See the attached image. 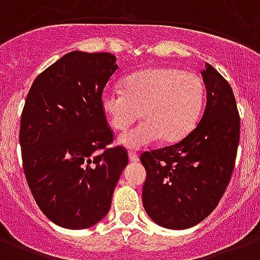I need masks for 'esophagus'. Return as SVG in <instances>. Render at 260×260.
<instances>
[{
    "label": "esophagus",
    "mask_w": 260,
    "mask_h": 260,
    "mask_svg": "<svg viewBox=\"0 0 260 260\" xmlns=\"http://www.w3.org/2000/svg\"><path fill=\"white\" fill-rule=\"evenodd\" d=\"M128 159H130L132 162H137V161L140 159V157H138V154L134 153V151H128Z\"/></svg>",
    "instance_id": "34e87169"
}]
</instances>
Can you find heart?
<instances>
[{
	"mask_svg": "<svg viewBox=\"0 0 260 260\" xmlns=\"http://www.w3.org/2000/svg\"><path fill=\"white\" fill-rule=\"evenodd\" d=\"M204 99V82L196 72L150 67L128 75L123 91H105L101 106L117 132L127 130L142 114L145 122L119 138L120 145L140 149L161 138L170 143L185 138L200 119Z\"/></svg>",
	"mask_w": 260,
	"mask_h": 260,
	"instance_id": "obj_1",
	"label": "heart"
}]
</instances>
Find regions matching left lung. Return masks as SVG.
Masks as SVG:
<instances>
[{"label":"left lung","instance_id":"8db88e82","mask_svg":"<svg viewBox=\"0 0 260 260\" xmlns=\"http://www.w3.org/2000/svg\"><path fill=\"white\" fill-rule=\"evenodd\" d=\"M207 105L201 120L178 143L141 154L146 169L143 208L154 223L185 230L209 216L231 180L240 117L230 83L207 64L201 71Z\"/></svg>","mask_w":260,"mask_h":260}]
</instances>
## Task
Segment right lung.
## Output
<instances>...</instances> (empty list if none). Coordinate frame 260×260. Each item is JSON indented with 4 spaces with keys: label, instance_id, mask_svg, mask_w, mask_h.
I'll return each instance as SVG.
<instances>
[{
    "label": "right lung",
    "instance_id": "add662e5",
    "mask_svg": "<svg viewBox=\"0 0 260 260\" xmlns=\"http://www.w3.org/2000/svg\"><path fill=\"white\" fill-rule=\"evenodd\" d=\"M115 60L107 52H70L41 72L26 95L20 123L25 178L44 215L68 230L88 228L107 215L128 162L123 146L107 147L114 136L101 106Z\"/></svg>",
    "mask_w": 260,
    "mask_h": 260
}]
</instances>
